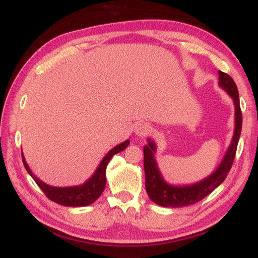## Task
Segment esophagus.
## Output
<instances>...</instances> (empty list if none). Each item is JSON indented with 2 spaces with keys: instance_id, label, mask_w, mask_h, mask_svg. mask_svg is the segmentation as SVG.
Segmentation results:
<instances>
[{
  "instance_id": "34e87169",
  "label": "esophagus",
  "mask_w": 258,
  "mask_h": 258,
  "mask_svg": "<svg viewBox=\"0 0 258 258\" xmlns=\"http://www.w3.org/2000/svg\"><path fill=\"white\" fill-rule=\"evenodd\" d=\"M134 132H135V134L140 137L146 136L147 134H149V132H150V125L148 123H145V122L137 123V124H135Z\"/></svg>"
}]
</instances>
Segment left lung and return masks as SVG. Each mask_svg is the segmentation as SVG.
Returning <instances> with one entry per match:
<instances>
[{
	"mask_svg": "<svg viewBox=\"0 0 258 258\" xmlns=\"http://www.w3.org/2000/svg\"><path fill=\"white\" fill-rule=\"evenodd\" d=\"M218 74H219V86L224 91H227V94L233 100L235 125L230 146L220 164L213 173L200 182L187 184V185H173L163 179L158 167L155 158L157 150L155 142L147 138L148 144L144 146V169L145 177H146L145 186H146L150 200L161 207H184L202 201L226 180L232 166L242 130V112L240 108L239 91H237L234 81L228 74L221 71L218 72Z\"/></svg>",
	"mask_w": 258,
	"mask_h": 258,
	"instance_id": "obj_1",
	"label": "left lung"
}]
</instances>
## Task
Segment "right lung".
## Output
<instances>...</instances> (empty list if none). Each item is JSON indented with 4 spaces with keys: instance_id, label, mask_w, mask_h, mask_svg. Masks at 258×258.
Wrapping results in <instances>:
<instances>
[{
    "instance_id": "obj_1",
    "label": "right lung",
    "mask_w": 258,
    "mask_h": 258,
    "mask_svg": "<svg viewBox=\"0 0 258 258\" xmlns=\"http://www.w3.org/2000/svg\"><path fill=\"white\" fill-rule=\"evenodd\" d=\"M128 144L130 141L126 140L125 142L118 144L117 146L112 148L109 153L103 157V159L99 163L97 170L95 171V173L91 175V177H89V179L84 184H82V185L69 187L51 186L42 182L41 180H39L38 177L32 173V171L30 170L27 162H26L23 153L22 157L25 169L27 170V172L30 174L32 179L35 180V182L38 184V186L42 189V192L49 200L53 201L56 204L63 205V206L83 207L95 203L98 198L100 197L105 187V183H107V179H105V170H107V166L110 159L115 154L123 151L128 146Z\"/></svg>"
}]
</instances>
